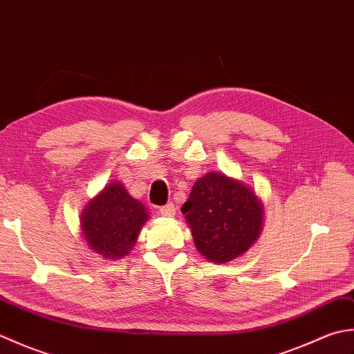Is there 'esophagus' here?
<instances>
[{"instance_id": "34e87169", "label": "esophagus", "mask_w": 354, "mask_h": 354, "mask_svg": "<svg viewBox=\"0 0 354 354\" xmlns=\"http://www.w3.org/2000/svg\"><path fill=\"white\" fill-rule=\"evenodd\" d=\"M160 214L164 216V217H173L176 214V208H175V204H165L160 208Z\"/></svg>"}]
</instances>
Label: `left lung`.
Listing matches in <instances>:
<instances>
[{
  "label": "left lung",
  "instance_id": "8db88e82",
  "mask_svg": "<svg viewBox=\"0 0 354 354\" xmlns=\"http://www.w3.org/2000/svg\"><path fill=\"white\" fill-rule=\"evenodd\" d=\"M181 212L198 251L214 263L231 261L250 250L260 236L265 216L251 187L216 171L194 183Z\"/></svg>",
  "mask_w": 354,
  "mask_h": 354
}]
</instances>
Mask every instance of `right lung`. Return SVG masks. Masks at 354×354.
I'll return each mask as SVG.
<instances>
[{
  "label": "right lung",
  "mask_w": 354,
  "mask_h": 354,
  "mask_svg": "<svg viewBox=\"0 0 354 354\" xmlns=\"http://www.w3.org/2000/svg\"><path fill=\"white\" fill-rule=\"evenodd\" d=\"M147 219V208L123 184L111 183L88 202L80 214V227L93 251L118 260L132 251Z\"/></svg>",
  "instance_id": "right-lung-1"
}]
</instances>
